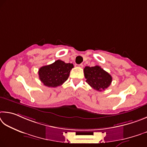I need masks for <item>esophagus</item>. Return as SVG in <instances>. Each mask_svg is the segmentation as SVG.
I'll return each instance as SVG.
<instances>
[{"label":"esophagus","instance_id":"34e87169","mask_svg":"<svg viewBox=\"0 0 147 147\" xmlns=\"http://www.w3.org/2000/svg\"><path fill=\"white\" fill-rule=\"evenodd\" d=\"M78 66H79V67H80V68H83V64H78Z\"/></svg>","mask_w":147,"mask_h":147}]
</instances>
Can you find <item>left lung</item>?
I'll return each mask as SVG.
<instances>
[{
	"label": "left lung",
	"mask_w": 147,
	"mask_h": 147,
	"mask_svg": "<svg viewBox=\"0 0 147 147\" xmlns=\"http://www.w3.org/2000/svg\"><path fill=\"white\" fill-rule=\"evenodd\" d=\"M84 73L86 83L97 91L105 90L112 81V76L99 66H86Z\"/></svg>",
	"instance_id": "8db88e82"
}]
</instances>
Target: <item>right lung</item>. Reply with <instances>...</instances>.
Masks as SVG:
<instances>
[{
    "mask_svg": "<svg viewBox=\"0 0 147 147\" xmlns=\"http://www.w3.org/2000/svg\"><path fill=\"white\" fill-rule=\"evenodd\" d=\"M74 68L73 64L65 63L57 60L49 65L42 66L38 69L40 81L48 87L61 86L68 79L69 72Z\"/></svg>",
    "mask_w": 147,
    "mask_h": 147,
    "instance_id": "1",
    "label": "right lung"
}]
</instances>
